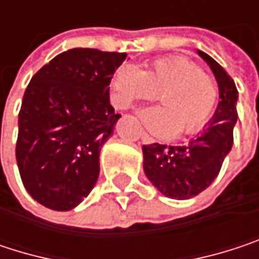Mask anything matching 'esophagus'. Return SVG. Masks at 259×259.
<instances>
[{
  "mask_svg": "<svg viewBox=\"0 0 259 259\" xmlns=\"http://www.w3.org/2000/svg\"><path fill=\"white\" fill-rule=\"evenodd\" d=\"M141 141L144 144H153V138H150L145 132H141Z\"/></svg>",
  "mask_w": 259,
  "mask_h": 259,
  "instance_id": "1",
  "label": "esophagus"
}]
</instances>
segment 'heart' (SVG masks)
<instances>
[{
    "label": "heart",
    "instance_id": "obj_1",
    "mask_svg": "<svg viewBox=\"0 0 259 259\" xmlns=\"http://www.w3.org/2000/svg\"><path fill=\"white\" fill-rule=\"evenodd\" d=\"M160 108L139 109L144 126L159 138L190 135L201 130L218 102L214 80L187 58L165 57L139 70L120 66L111 79V100L117 108H129L136 100H153Z\"/></svg>",
    "mask_w": 259,
    "mask_h": 259
}]
</instances>
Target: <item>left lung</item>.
Here are the masks:
<instances>
[{
	"mask_svg": "<svg viewBox=\"0 0 259 259\" xmlns=\"http://www.w3.org/2000/svg\"><path fill=\"white\" fill-rule=\"evenodd\" d=\"M196 54L211 69L218 88V108L211 120L184 145H144V172L165 196L189 199L205 190L218 177L222 163L233 147L237 123L238 91L225 69L202 51Z\"/></svg>",
	"mask_w": 259,
	"mask_h": 259,
	"instance_id": "8db88e82",
	"label": "left lung"
}]
</instances>
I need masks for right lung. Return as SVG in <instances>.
Wrapping results in <instances>:
<instances>
[{"mask_svg": "<svg viewBox=\"0 0 259 259\" xmlns=\"http://www.w3.org/2000/svg\"><path fill=\"white\" fill-rule=\"evenodd\" d=\"M126 54L69 49L29 80L19 112L16 160L26 192L41 205L69 211L96 186L103 144L120 120L109 83Z\"/></svg>", "mask_w": 259, "mask_h": 259, "instance_id": "add662e5", "label": "right lung"}]
</instances>
